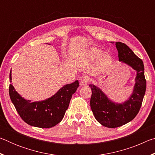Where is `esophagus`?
Masks as SVG:
<instances>
[{
	"label": "esophagus",
	"mask_w": 155,
	"mask_h": 155,
	"mask_svg": "<svg viewBox=\"0 0 155 155\" xmlns=\"http://www.w3.org/2000/svg\"><path fill=\"white\" fill-rule=\"evenodd\" d=\"M80 81V85L81 86L83 85H86L88 83V79L87 78L85 77V76H83V77H81L79 79Z\"/></svg>",
	"instance_id": "34e87169"
}]
</instances>
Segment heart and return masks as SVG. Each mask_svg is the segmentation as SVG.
Returning a JSON list of instances; mask_svg holds the SVG:
<instances>
[{"mask_svg": "<svg viewBox=\"0 0 155 155\" xmlns=\"http://www.w3.org/2000/svg\"><path fill=\"white\" fill-rule=\"evenodd\" d=\"M101 48L92 47L87 51L86 56L90 60H99L100 64L103 66H107L112 61V57L108 52H104Z\"/></svg>", "mask_w": 155, "mask_h": 155, "instance_id": "1", "label": "heart"}]
</instances>
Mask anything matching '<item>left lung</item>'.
Instances as JSON below:
<instances>
[{
	"mask_svg": "<svg viewBox=\"0 0 155 155\" xmlns=\"http://www.w3.org/2000/svg\"><path fill=\"white\" fill-rule=\"evenodd\" d=\"M114 43V42H112ZM119 61L129 65L137 72L135 83L131 95L122 103L110 100L98 87L90 84L92 91L90 107L93 114L100 124L108 128H117L135 118L141 108L146 89L143 63L125 44L117 41Z\"/></svg>",
	"mask_w": 155,
	"mask_h": 155,
	"instance_id": "8db88e82",
	"label": "left lung"
}]
</instances>
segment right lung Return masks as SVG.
I'll list each match as a JSON object with an SVG mask.
<instances>
[{
  "instance_id": "add662e5",
  "label": "right lung",
  "mask_w": 155,
  "mask_h": 155,
  "mask_svg": "<svg viewBox=\"0 0 155 155\" xmlns=\"http://www.w3.org/2000/svg\"><path fill=\"white\" fill-rule=\"evenodd\" d=\"M9 79L12 80V70ZM78 87V81L77 80L63 86L51 98L31 102L22 98L10 84L9 96L18 114L26 123L33 127L48 128L54 127L64 118L72 94Z\"/></svg>"
}]
</instances>
